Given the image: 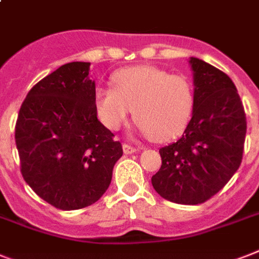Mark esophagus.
I'll return each mask as SVG.
<instances>
[{"label":"esophagus","instance_id":"obj_1","mask_svg":"<svg viewBox=\"0 0 259 259\" xmlns=\"http://www.w3.org/2000/svg\"><path fill=\"white\" fill-rule=\"evenodd\" d=\"M123 153L125 154H133V153H136V151H138L140 149H137V148H133V146H130V145L127 144H123Z\"/></svg>","mask_w":259,"mask_h":259}]
</instances>
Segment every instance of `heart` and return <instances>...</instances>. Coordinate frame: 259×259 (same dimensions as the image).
<instances>
[{
  "mask_svg": "<svg viewBox=\"0 0 259 259\" xmlns=\"http://www.w3.org/2000/svg\"><path fill=\"white\" fill-rule=\"evenodd\" d=\"M94 104L101 122L119 130L133 110L145 136L166 142L182 134L194 108V90L184 75L154 66H133L113 75V88L100 86Z\"/></svg>",
  "mask_w": 259,
  "mask_h": 259,
  "instance_id": "1",
  "label": "heart"
}]
</instances>
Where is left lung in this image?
Segmentation results:
<instances>
[{
	"instance_id": "obj_1",
	"label": "left lung",
	"mask_w": 259,
	"mask_h": 259,
	"mask_svg": "<svg viewBox=\"0 0 259 259\" xmlns=\"http://www.w3.org/2000/svg\"><path fill=\"white\" fill-rule=\"evenodd\" d=\"M194 71L193 117L174 144L159 149L162 165L151 177L162 198L198 205L217 194L242 162L246 114L234 82L202 60Z\"/></svg>"
}]
</instances>
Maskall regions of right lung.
<instances>
[{"label":"right lung","mask_w":259,"mask_h":259,"mask_svg":"<svg viewBox=\"0 0 259 259\" xmlns=\"http://www.w3.org/2000/svg\"><path fill=\"white\" fill-rule=\"evenodd\" d=\"M89 62H70L37 82L21 105L16 145L21 174L61 210L83 209L108 190L122 145L97 118Z\"/></svg>","instance_id":"obj_1"}]
</instances>
